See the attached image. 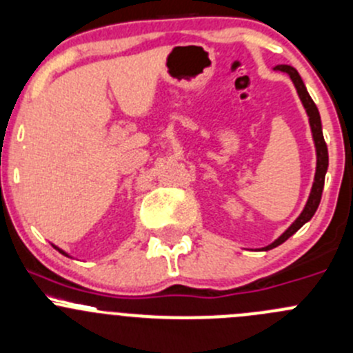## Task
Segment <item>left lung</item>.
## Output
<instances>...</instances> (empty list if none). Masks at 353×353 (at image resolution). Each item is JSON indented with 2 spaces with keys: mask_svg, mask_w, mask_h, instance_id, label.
Instances as JSON below:
<instances>
[{
  "mask_svg": "<svg viewBox=\"0 0 353 353\" xmlns=\"http://www.w3.org/2000/svg\"><path fill=\"white\" fill-rule=\"evenodd\" d=\"M276 70L280 72H285L290 75L292 82H294L296 94H299L300 101H302L303 108H305V113L309 117V125H310V132H312V139H314V145H316V156H317V163H316V175H314V183L312 188H310V194L309 199H307V204L303 208V211L300 212L299 218L274 240L273 243L270 245L263 247V250H271L274 247L281 245L285 240L290 239L295 232H299L307 221L314 216V212L317 211V205L321 202V195H323V188H324V176H326L327 172V148H326V142H324L323 137V125H321V117H319V111H317V106L314 104V101L310 99L309 92H307L305 85H303V80L300 79L299 72L290 65H278Z\"/></svg>",
  "mask_w": 353,
  "mask_h": 353,
  "instance_id": "left-lung-1",
  "label": "left lung"
}]
</instances>
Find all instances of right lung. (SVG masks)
<instances>
[{
    "label": "right lung",
    "mask_w": 353,
    "mask_h": 353,
    "mask_svg": "<svg viewBox=\"0 0 353 353\" xmlns=\"http://www.w3.org/2000/svg\"><path fill=\"white\" fill-rule=\"evenodd\" d=\"M54 249H57V250H58V252H61V254H63V256H66V257H68V254H66V252H65V250L58 249V247H54Z\"/></svg>",
    "instance_id": "1"
}]
</instances>
